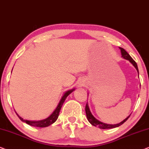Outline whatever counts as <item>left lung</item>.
Listing matches in <instances>:
<instances>
[{"label":"left lung","mask_w":149,"mask_h":149,"mask_svg":"<svg viewBox=\"0 0 149 149\" xmlns=\"http://www.w3.org/2000/svg\"><path fill=\"white\" fill-rule=\"evenodd\" d=\"M120 49H121V55H122V57L124 59H125V60H129L130 62L132 63V64H133V66L135 67L136 70H137L138 72V66H137V64H136V62L134 61L133 59L131 56H130L129 54L126 52V51L124 49L121 48V47H119ZM85 113H86V115H87V119H88V121L89 123H90L91 125L95 126V127H97L99 128H100V129H111V128H114V127H119L122 124L125 123V122L127 121L128 119V118L130 117V115L128 116V117L126 118L123 120V121H121V123H118V124H115V125H109V124H106V123H104L102 122L98 121V120L95 119V118L93 117L92 115V114L90 112V110H89V108L88 107V104H87V103L86 104V106H85Z\"/></svg>","instance_id":"8db88e82"}]
</instances>
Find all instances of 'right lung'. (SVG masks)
<instances>
[{
  "mask_svg": "<svg viewBox=\"0 0 149 149\" xmlns=\"http://www.w3.org/2000/svg\"><path fill=\"white\" fill-rule=\"evenodd\" d=\"M73 91H74V89H72V90L66 91V92L64 93V95H63L62 99H61L60 103L58 104V107H57L56 110L54 111V113H53L52 115L49 116V117L48 118H47V119H45L41 120V121H28V120H24V119H22V118L21 117H19V116L18 115L17 113L16 114H17L18 117L19 118V119L21 120V121L25 122V123L28 124V125L34 126V127H47V126L52 125V123H54V122L56 121L57 119H58V117L59 116V113H60V111L61 110V108H62L63 104H64V101H65V100H66L67 96H68V95Z\"/></svg>",
  "mask_w": 149,
  "mask_h": 149,
  "instance_id": "right-lung-1",
  "label": "right lung"
}]
</instances>
